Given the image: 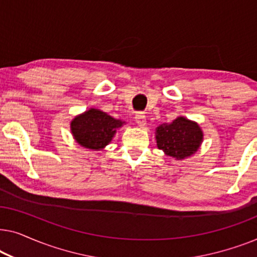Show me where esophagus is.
I'll return each mask as SVG.
<instances>
[{"mask_svg":"<svg viewBox=\"0 0 257 257\" xmlns=\"http://www.w3.org/2000/svg\"><path fill=\"white\" fill-rule=\"evenodd\" d=\"M136 122L138 124V126H140V127H144V126L146 125V115L142 113V112H138V113L136 114Z\"/></svg>","mask_w":257,"mask_h":257,"instance_id":"1","label":"esophagus"}]
</instances>
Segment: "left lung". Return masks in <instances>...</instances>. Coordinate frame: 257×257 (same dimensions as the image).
Masks as SVG:
<instances>
[{
	"instance_id": "8db88e82",
	"label": "left lung",
	"mask_w": 257,
	"mask_h": 257,
	"mask_svg": "<svg viewBox=\"0 0 257 257\" xmlns=\"http://www.w3.org/2000/svg\"><path fill=\"white\" fill-rule=\"evenodd\" d=\"M158 149L166 156L182 160L194 154L203 140V133L195 121L178 117L171 124H163L156 130Z\"/></svg>"
}]
</instances>
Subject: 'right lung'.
I'll return each mask as SVG.
<instances>
[{
    "label": "right lung",
    "instance_id": "1",
    "mask_svg": "<svg viewBox=\"0 0 257 257\" xmlns=\"http://www.w3.org/2000/svg\"><path fill=\"white\" fill-rule=\"evenodd\" d=\"M124 121L114 119L98 108H90L72 119L70 128L73 138L85 149L99 151L111 143Z\"/></svg>",
    "mask_w": 257,
    "mask_h": 257
}]
</instances>
